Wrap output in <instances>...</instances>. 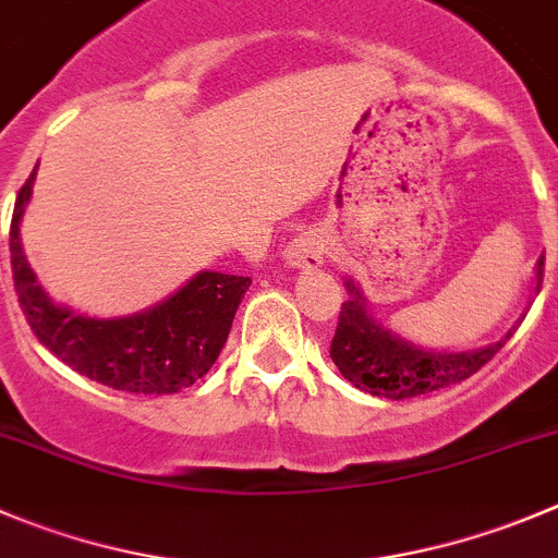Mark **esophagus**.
Returning <instances> with one entry per match:
<instances>
[{
  "label": "esophagus",
  "mask_w": 558,
  "mask_h": 558,
  "mask_svg": "<svg viewBox=\"0 0 558 558\" xmlns=\"http://www.w3.org/2000/svg\"><path fill=\"white\" fill-rule=\"evenodd\" d=\"M323 254H326V243H323V238L317 232H299L288 243V248H284L288 265L301 270H312L317 265H323Z\"/></svg>",
  "instance_id": "obj_1"
}]
</instances>
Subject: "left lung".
<instances>
[{"label":"left lung","mask_w":558,"mask_h":558,"mask_svg":"<svg viewBox=\"0 0 558 558\" xmlns=\"http://www.w3.org/2000/svg\"><path fill=\"white\" fill-rule=\"evenodd\" d=\"M545 257L537 263V290L543 282ZM350 299L339 310L337 333L331 339V362L355 389L386 400H408L427 391L447 389L480 373L493 355L507 344L512 331L480 350H424L405 342L380 326L367 312L364 295L353 282H344Z\"/></svg>","instance_id":"1"}]
</instances>
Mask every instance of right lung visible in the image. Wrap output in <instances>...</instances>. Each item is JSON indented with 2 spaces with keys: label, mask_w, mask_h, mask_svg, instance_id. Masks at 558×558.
I'll list each match as a JSON object with an SVG mask.
<instances>
[{
  "label": "right lung",
  "mask_w": 558,
  "mask_h": 558,
  "mask_svg": "<svg viewBox=\"0 0 558 558\" xmlns=\"http://www.w3.org/2000/svg\"><path fill=\"white\" fill-rule=\"evenodd\" d=\"M21 185L10 221V265L21 312L51 353L78 375L131 395H174L208 375L230 337L232 317L248 290V276L199 270L153 310L98 320L57 306L37 284L19 238L32 180Z\"/></svg>",
  "instance_id": "1"
}]
</instances>
